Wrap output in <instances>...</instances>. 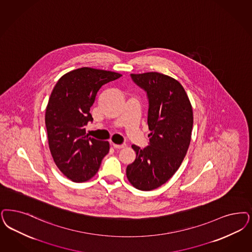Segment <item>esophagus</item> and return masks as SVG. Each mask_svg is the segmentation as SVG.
<instances>
[{"label":"esophagus","instance_id":"obj_1","mask_svg":"<svg viewBox=\"0 0 252 252\" xmlns=\"http://www.w3.org/2000/svg\"><path fill=\"white\" fill-rule=\"evenodd\" d=\"M113 148H115V149H123V148L126 147V144H121V145H119V144H113Z\"/></svg>","mask_w":252,"mask_h":252}]
</instances>
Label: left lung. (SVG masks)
Instances as JSON below:
<instances>
[{"instance_id":"left-lung-1","label":"left lung","mask_w":252,"mask_h":252,"mask_svg":"<svg viewBox=\"0 0 252 252\" xmlns=\"http://www.w3.org/2000/svg\"><path fill=\"white\" fill-rule=\"evenodd\" d=\"M133 81L147 92L149 146L136 152L126 177L135 188L152 191L166 183L182 165L191 142L193 113L182 84L156 71L132 73Z\"/></svg>"}]
</instances>
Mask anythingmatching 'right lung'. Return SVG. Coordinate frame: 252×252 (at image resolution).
I'll list each match as a JSON object with an SVG mask.
<instances>
[{
    "instance_id": "1",
    "label": "right lung",
    "mask_w": 252,
    "mask_h": 252,
    "mask_svg": "<svg viewBox=\"0 0 252 252\" xmlns=\"http://www.w3.org/2000/svg\"><path fill=\"white\" fill-rule=\"evenodd\" d=\"M121 76L84 67L61 76L53 89L45 110L48 145L55 164L74 183L93 178L109 153V141L88 138L86 126L93 120L89 111L99 88Z\"/></svg>"
}]
</instances>
